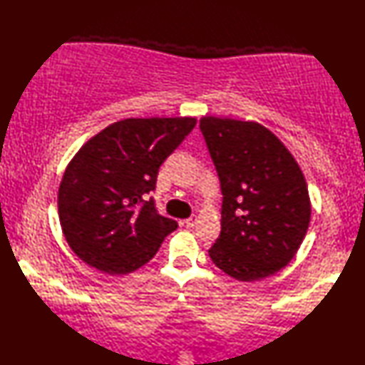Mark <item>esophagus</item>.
Instances as JSON below:
<instances>
[{"mask_svg": "<svg viewBox=\"0 0 365 365\" xmlns=\"http://www.w3.org/2000/svg\"><path fill=\"white\" fill-rule=\"evenodd\" d=\"M196 222H197V216H196V215H192L191 218H188V220H185V221H183L185 227H188V229L195 227V226H196Z\"/></svg>", "mask_w": 365, "mask_h": 365, "instance_id": "34e87169", "label": "esophagus"}]
</instances>
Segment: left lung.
<instances>
[{"label": "left lung", "instance_id": "8db88e82", "mask_svg": "<svg viewBox=\"0 0 365 365\" xmlns=\"http://www.w3.org/2000/svg\"><path fill=\"white\" fill-rule=\"evenodd\" d=\"M199 128L222 192L221 234L208 255L238 281L274 274L294 257L311 222L298 163L257 122L205 115Z\"/></svg>", "mask_w": 365, "mask_h": 365}]
</instances>
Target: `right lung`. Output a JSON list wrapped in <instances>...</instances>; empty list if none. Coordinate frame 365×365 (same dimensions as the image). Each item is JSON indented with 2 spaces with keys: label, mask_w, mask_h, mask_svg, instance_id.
Listing matches in <instances>:
<instances>
[{
  "label": "right lung",
  "mask_w": 365,
  "mask_h": 365,
  "mask_svg": "<svg viewBox=\"0 0 365 365\" xmlns=\"http://www.w3.org/2000/svg\"><path fill=\"white\" fill-rule=\"evenodd\" d=\"M196 125L195 118L123 119L84 144L59 185L58 212L68 246L108 274L149 262L177 221L149 192L158 169Z\"/></svg>",
  "instance_id": "right-lung-1"
}]
</instances>
